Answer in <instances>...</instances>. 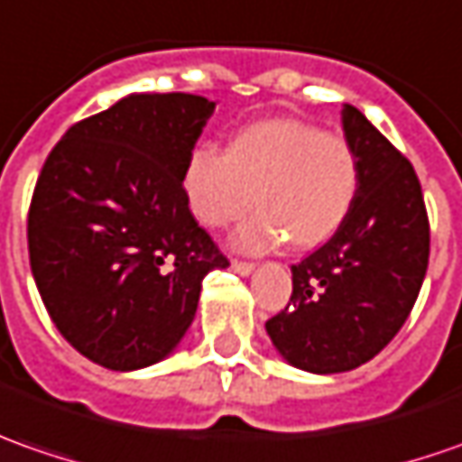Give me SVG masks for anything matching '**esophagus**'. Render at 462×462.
Here are the masks:
<instances>
[{
  "label": "esophagus",
  "instance_id": "1",
  "mask_svg": "<svg viewBox=\"0 0 462 462\" xmlns=\"http://www.w3.org/2000/svg\"><path fill=\"white\" fill-rule=\"evenodd\" d=\"M232 271H235V273H240V276H250V273L255 271V265L247 261H232Z\"/></svg>",
  "mask_w": 462,
  "mask_h": 462
}]
</instances>
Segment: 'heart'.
<instances>
[{
    "instance_id": "obj_1",
    "label": "heart",
    "mask_w": 462,
    "mask_h": 462,
    "mask_svg": "<svg viewBox=\"0 0 462 462\" xmlns=\"http://www.w3.org/2000/svg\"><path fill=\"white\" fill-rule=\"evenodd\" d=\"M358 158L347 140L301 120L243 127L227 152L204 145L183 168V194L204 227L219 230L253 207L232 243L261 253L286 240L294 250L327 243L358 197Z\"/></svg>"
}]
</instances>
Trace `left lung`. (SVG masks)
Returning a JSON list of instances; mask_svg holds the SVG:
<instances>
[{"label":"left lung","mask_w":462,"mask_h":462,"mask_svg":"<svg viewBox=\"0 0 462 462\" xmlns=\"http://www.w3.org/2000/svg\"><path fill=\"white\" fill-rule=\"evenodd\" d=\"M342 130L358 158L356 204L325 245L291 265V299L265 322L281 358L310 374H342L375 358L406 322L430 261L411 163L350 104Z\"/></svg>","instance_id":"1"}]
</instances>
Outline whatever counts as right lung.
<instances>
[{
	"mask_svg": "<svg viewBox=\"0 0 462 462\" xmlns=\"http://www.w3.org/2000/svg\"><path fill=\"white\" fill-rule=\"evenodd\" d=\"M215 102L130 94L73 125L42 166L27 217L30 268L58 332L109 371L168 358L201 281L230 263L183 194Z\"/></svg>",
	"mask_w": 462,
	"mask_h": 462,
	"instance_id": "add662e5",
	"label": "right lung"
}]
</instances>
